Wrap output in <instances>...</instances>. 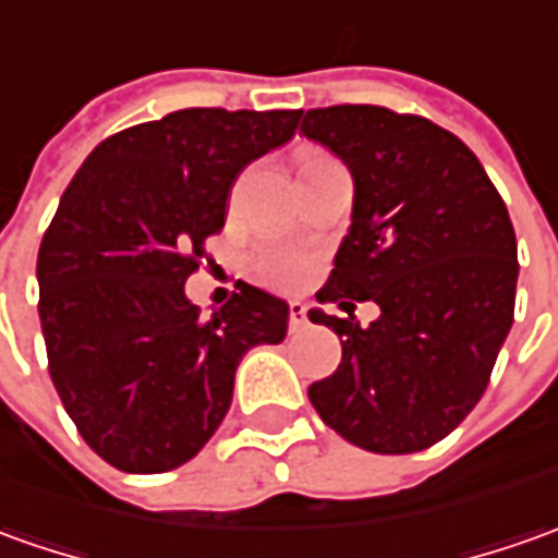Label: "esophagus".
<instances>
[{"mask_svg":"<svg viewBox=\"0 0 558 558\" xmlns=\"http://www.w3.org/2000/svg\"><path fill=\"white\" fill-rule=\"evenodd\" d=\"M305 324H308L305 305H302V302H293V305H290V332H302Z\"/></svg>","mask_w":558,"mask_h":558,"instance_id":"1","label":"esophagus"}]
</instances>
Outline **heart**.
<instances>
[{"label":"heart","mask_w":558,"mask_h":558,"mask_svg":"<svg viewBox=\"0 0 558 558\" xmlns=\"http://www.w3.org/2000/svg\"><path fill=\"white\" fill-rule=\"evenodd\" d=\"M324 155H308L305 161H317ZM311 263L302 256V253H290V250H280V253H265L259 259V275H263L265 283L271 287H280V290H290L295 283L308 278Z\"/></svg>","instance_id":"obj_1"}]
</instances>
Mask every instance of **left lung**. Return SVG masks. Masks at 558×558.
<instances>
[{
  "instance_id": "1",
  "label": "left lung",
  "mask_w": 558,
  "mask_h": 558,
  "mask_svg": "<svg viewBox=\"0 0 558 558\" xmlns=\"http://www.w3.org/2000/svg\"><path fill=\"white\" fill-rule=\"evenodd\" d=\"M302 134L354 177L351 229L320 302H375L369 327L311 311L342 339L308 388L317 415L366 452H422L483 397L517 305V234L480 158L422 116L308 109Z\"/></svg>"
}]
</instances>
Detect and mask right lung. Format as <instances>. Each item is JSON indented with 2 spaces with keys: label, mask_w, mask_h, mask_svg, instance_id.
I'll return each instance as SVG.
<instances>
[{
  "label": "right lung",
  "mask_w": 558,
  "mask_h": 558,
  "mask_svg": "<svg viewBox=\"0 0 558 558\" xmlns=\"http://www.w3.org/2000/svg\"><path fill=\"white\" fill-rule=\"evenodd\" d=\"M302 109H180L106 136L39 247L48 373L94 452L165 473L214 437L234 369L287 336L290 305L238 280L210 317L185 299L238 173L295 134Z\"/></svg>",
  "instance_id": "1"
}]
</instances>
